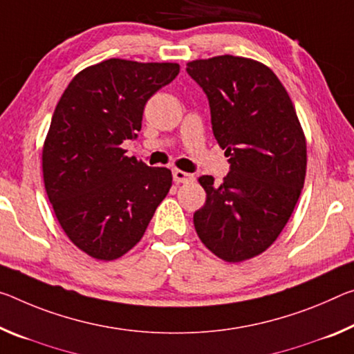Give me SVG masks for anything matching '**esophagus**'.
<instances>
[{
	"mask_svg": "<svg viewBox=\"0 0 354 354\" xmlns=\"http://www.w3.org/2000/svg\"><path fill=\"white\" fill-rule=\"evenodd\" d=\"M173 179H175V183H190L194 181V175L176 168V170H173Z\"/></svg>",
	"mask_w": 354,
	"mask_h": 354,
	"instance_id": "1",
	"label": "esophagus"
}]
</instances>
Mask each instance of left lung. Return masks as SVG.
<instances>
[{"instance_id": "1", "label": "left lung", "mask_w": 354, "mask_h": 354, "mask_svg": "<svg viewBox=\"0 0 354 354\" xmlns=\"http://www.w3.org/2000/svg\"><path fill=\"white\" fill-rule=\"evenodd\" d=\"M203 88L212 132L230 157L222 184L200 176L205 205L194 225L212 254L230 263L265 252L287 225L304 187L307 147L287 89L268 66L222 55L187 63Z\"/></svg>"}]
</instances>
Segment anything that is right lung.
<instances>
[{
	"mask_svg": "<svg viewBox=\"0 0 354 354\" xmlns=\"http://www.w3.org/2000/svg\"><path fill=\"white\" fill-rule=\"evenodd\" d=\"M179 74L176 63L111 58L72 78L42 149L44 184L72 243L96 260L131 250L171 187V171L121 148L137 138L148 99Z\"/></svg>",
	"mask_w": 354,
	"mask_h": 354,
	"instance_id": "right-lung-1",
	"label": "right lung"
}]
</instances>
